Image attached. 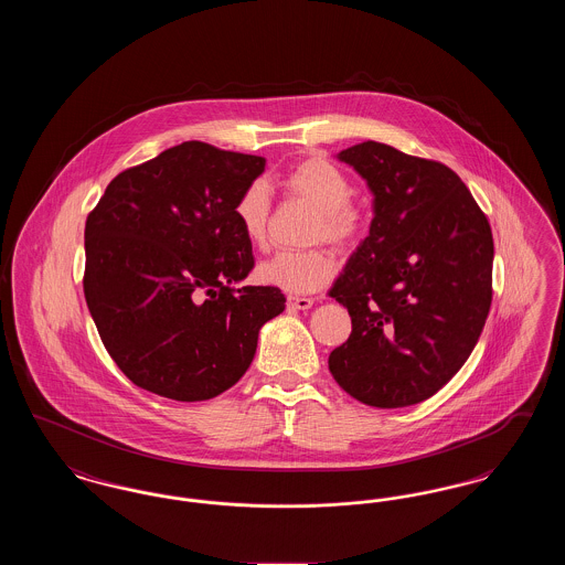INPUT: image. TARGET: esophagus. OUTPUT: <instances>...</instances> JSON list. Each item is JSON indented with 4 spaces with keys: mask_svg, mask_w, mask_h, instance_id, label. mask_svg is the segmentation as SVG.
<instances>
[{
    "mask_svg": "<svg viewBox=\"0 0 565 565\" xmlns=\"http://www.w3.org/2000/svg\"><path fill=\"white\" fill-rule=\"evenodd\" d=\"M288 305L290 307H295V309H300V311H305V309H309V307H313V298H307V296H288Z\"/></svg>",
    "mask_w": 565,
    "mask_h": 565,
    "instance_id": "esophagus-1",
    "label": "esophagus"
}]
</instances>
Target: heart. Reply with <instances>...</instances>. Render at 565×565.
<instances>
[{
    "mask_svg": "<svg viewBox=\"0 0 565 565\" xmlns=\"http://www.w3.org/2000/svg\"><path fill=\"white\" fill-rule=\"evenodd\" d=\"M277 186L292 199H300L316 207L309 226V242H328L348 249L362 239L369 215L351 196L350 175L334 162L326 159H305L296 162L277 178ZM273 199L263 180H254L235 199L233 215L243 237L252 245H265L269 233ZM337 273L334 256L322 247L279 249L265 258L256 275L263 284L286 292L307 295L323 288Z\"/></svg>",
    "mask_w": 565,
    "mask_h": 565,
    "instance_id": "obj_1",
    "label": "heart"
}]
</instances>
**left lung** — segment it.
Listing matches in <instances>:
<instances>
[{
    "mask_svg": "<svg viewBox=\"0 0 565 565\" xmlns=\"http://www.w3.org/2000/svg\"><path fill=\"white\" fill-rule=\"evenodd\" d=\"M369 182L375 217L330 296L350 339L328 369L360 403L398 408L434 396L475 350L491 307L489 220L443 162L364 141L339 154Z\"/></svg>",
    "mask_w": 565,
    "mask_h": 565,
    "instance_id": "left-lung-1",
    "label": "left lung"
}]
</instances>
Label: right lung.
Listing matches in <instances>:
<instances>
[{
    "label": "right lung",
    "mask_w": 565,
    "mask_h": 565,
    "mask_svg": "<svg viewBox=\"0 0 565 565\" xmlns=\"http://www.w3.org/2000/svg\"><path fill=\"white\" fill-rule=\"evenodd\" d=\"M265 159L184 141L118 173L84 226V298L116 366L162 398L210 401L249 369L286 309L254 269L233 205Z\"/></svg>",
    "instance_id": "add662e5"
}]
</instances>
